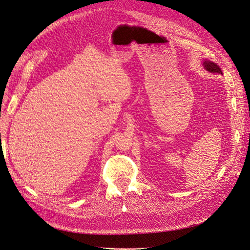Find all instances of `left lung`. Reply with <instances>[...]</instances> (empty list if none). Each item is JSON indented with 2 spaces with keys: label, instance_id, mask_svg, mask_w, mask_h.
I'll use <instances>...</instances> for the list:
<instances>
[{
  "label": "left lung",
  "instance_id": "1",
  "mask_svg": "<svg viewBox=\"0 0 250 250\" xmlns=\"http://www.w3.org/2000/svg\"><path fill=\"white\" fill-rule=\"evenodd\" d=\"M203 66H204V68L211 72V73H217V74H223V72H221L219 66H217V64L213 62H210V61H207V60H204L203 61Z\"/></svg>",
  "mask_w": 250,
  "mask_h": 250
}]
</instances>
